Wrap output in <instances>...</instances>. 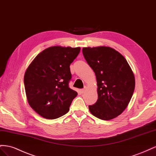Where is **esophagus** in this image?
Here are the masks:
<instances>
[{
  "label": "esophagus",
  "instance_id": "esophagus-1",
  "mask_svg": "<svg viewBox=\"0 0 156 156\" xmlns=\"http://www.w3.org/2000/svg\"><path fill=\"white\" fill-rule=\"evenodd\" d=\"M85 90H86V88H84L83 89H81V92L83 94V93L84 92V91H85Z\"/></svg>",
  "mask_w": 156,
  "mask_h": 156
}]
</instances>
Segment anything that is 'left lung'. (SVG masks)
<instances>
[{
	"instance_id": "left-lung-1",
	"label": "left lung",
	"mask_w": 156,
	"mask_h": 156,
	"mask_svg": "<svg viewBox=\"0 0 156 156\" xmlns=\"http://www.w3.org/2000/svg\"><path fill=\"white\" fill-rule=\"evenodd\" d=\"M84 58L96 74L98 100L89 111L98 119H115L128 105L135 90V77L126 58L108 47L84 48Z\"/></svg>"
}]
</instances>
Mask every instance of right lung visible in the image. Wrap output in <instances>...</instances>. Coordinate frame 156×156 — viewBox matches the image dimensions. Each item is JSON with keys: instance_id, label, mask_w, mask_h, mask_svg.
Here are the masks:
<instances>
[{"instance_id": "right-lung-1", "label": "right lung", "mask_w": 156, "mask_h": 156, "mask_svg": "<svg viewBox=\"0 0 156 156\" xmlns=\"http://www.w3.org/2000/svg\"><path fill=\"white\" fill-rule=\"evenodd\" d=\"M81 48L54 46L37 55L26 70L24 84L30 106L48 119H56L69 111L77 92L69 87L70 64Z\"/></svg>"}]
</instances>
